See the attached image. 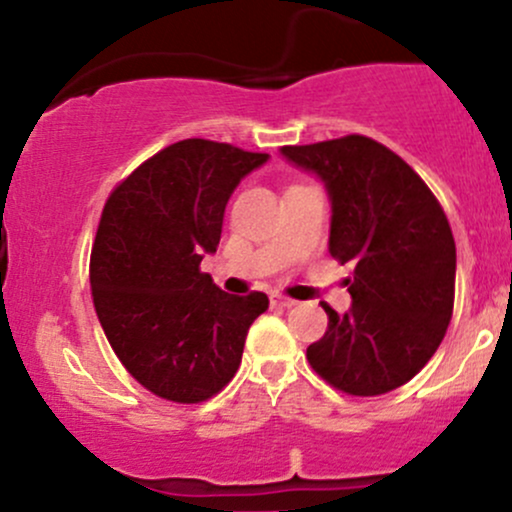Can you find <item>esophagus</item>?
<instances>
[{
  "label": "esophagus",
  "instance_id": "34e87169",
  "mask_svg": "<svg viewBox=\"0 0 512 512\" xmlns=\"http://www.w3.org/2000/svg\"><path fill=\"white\" fill-rule=\"evenodd\" d=\"M269 303H272L274 308H293V305H296L293 298L281 296V293H272V296H269Z\"/></svg>",
  "mask_w": 512,
  "mask_h": 512
}]
</instances>
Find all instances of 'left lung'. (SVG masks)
Returning <instances> with one entry per match:
<instances>
[{"label":"left lung","mask_w":512,"mask_h":512,"mask_svg":"<svg viewBox=\"0 0 512 512\" xmlns=\"http://www.w3.org/2000/svg\"><path fill=\"white\" fill-rule=\"evenodd\" d=\"M281 156L317 175L332 204L330 252L354 264L351 308L308 346L317 375L358 397L409 383L443 342L455 303V238L426 182L375 139L349 134Z\"/></svg>","instance_id":"obj_1"}]
</instances>
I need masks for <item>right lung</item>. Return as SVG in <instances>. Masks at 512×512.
<instances>
[{
    "mask_svg": "<svg viewBox=\"0 0 512 512\" xmlns=\"http://www.w3.org/2000/svg\"><path fill=\"white\" fill-rule=\"evenodd\" d=\"M267 158L182 139L105 202L91 250L93 305L122 366L158 397H214L236 375L250 325L269 308L264 293L228 296L199 272L219 245L233 190Z\"/></svg>",
    "mask_w": 512,
    "mask_h": 512,
    "instance_id": "right-lung-1",
    "label": "right lung"
}]
</instances>
